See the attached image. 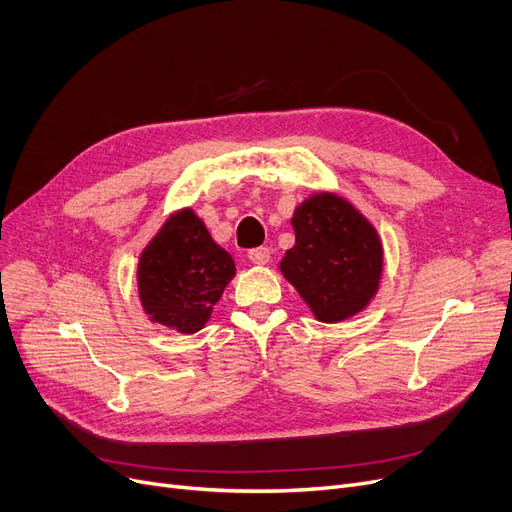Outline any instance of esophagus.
<instances>
[{"label":"esophagus","mask_w":512,"mask_h":512,"mask_svg":"<svg viewBox=\"0 0 512 512\" xmlns=\"http://www.w3.org/2000/svg\"><path fill=\"white\" fill-rule=\"evenodd\" d=\"M249 259L253 265H267L272 259V251L267 247H259V249H253L249 251Z\"/></svg>","instance_id":"34e87169"}]
</instances>
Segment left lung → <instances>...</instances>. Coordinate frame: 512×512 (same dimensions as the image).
<instances>
[{"label": "left lung", "mask_w": 512, "mask_h": 512, "mask_svg": "<svg viewBox=\"0 0 512 512\" xmlns=\"http://www.w3.org/2000/svg\"><path fill=\"white\" fill-rule=\"evenodd\" d=\"M294 247L282 276L313 317L340 324L369 307L384 274V247L375 226L342 195L311 193L292 213Z\"/></svg>", "instance_id": "left-lung-1"}]
</instances>
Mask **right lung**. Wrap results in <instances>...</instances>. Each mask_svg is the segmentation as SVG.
I'll return each mask as SVG.
<instances>
[{
  "mask_svg": "<svg viewBox=\"0 0 512 512\" xmlns=\"http://www.w3.org/2000/svg\"><path fill=\"white\" fill-rule=\"evenodd\" d=\"M234 276L232 255L211 238L191 207H182L168 215L139 255V301L153 324L195 334L205 328Z\"/></svg>",
  "mask_w": 512,
  "mask_h": 512,
  "instance_id": "add662e5",
  "label": "right lung"
}]
</instances>
